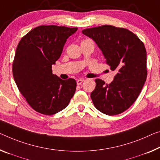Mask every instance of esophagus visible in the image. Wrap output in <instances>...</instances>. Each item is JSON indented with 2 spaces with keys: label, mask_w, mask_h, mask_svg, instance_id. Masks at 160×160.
<instances>
[{
  "label": "esophagus",
  "mask_w": 160,
  "mask_h": 160,
  "mask_svg": "<svg viewBox=\"0 0 160 160\" xmlns=\"http://www.w3.org/2000/svg\"><path fill=\"white\" fill-rule=\"evenodd\" d=\"M83 82H84V79H82V78H80V79H78V80H77V83L78 85H80V84H82V83Z\"/></svg>",
  "instance_id": "esophagus-1"
}]
</instances>
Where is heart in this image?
<instances>
[{
    "label": "heart",
    "mask_w": 160,
    "mask_h": 160,
    "mask_svg": "<svg viewBox=\"0 0 160 160\" xmlns=\"http://www.w3.org/2000/svg\"><path fill=\"white\" fill-rule=\"evenodd\" d=\"M86 40H88V39H86Z\"/></svg>",
    "instance_id": "b5f03b06"
}]
</instances>
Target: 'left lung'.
I'll use <instances>...</instances> for the list:
<instances>
[{"instance_id": "obj_1", "label": "left lung", "mask_w": 160, "mask_h": 160, "mask_svg": "<svg viewBox=\"0 0 160 160\" xmlns=\"http://www.w3.org/2000/svg\"><path fill=\"white\" fill-rule=\"evenodd\" d=\"M102 51L110 69L116 70L107 84L99 78L91 93L95 107L105 114L117 115L129 108L139 95L147 77V52L142 41L124 28L104 25L82 31Z\"/></svg>"}]
</instances>
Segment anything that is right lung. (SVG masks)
Masks as SVG:
<instances>
[{
  "instance_id": "obj_1",
  "label": "right lung",
  "mask_w": 160,
  "mask_h": 160,
  "mask_svg": "<svg viewBox=\"0 0 160 160\" xmlns=\"http://www.w3.org/2000/svg\"><path fill=\"white\" fill-rule=\"evenodd\" d=\"M78 28L40 26L19 41L13 62V75L21 94L41 114L52 115L67 107L74 94L77 82L63 80L52 73L63 46Z\"/></svg>"
}]
</instances>
